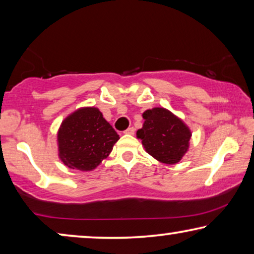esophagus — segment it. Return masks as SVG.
I'll return each mask as SVG.
<instances>
[{
  "label": "esophagus",
  "mask_w": 254,
  "mask_h": 254,
  "mask_svg": "<svg viewBox=\"0 0 254 254\" xmlns=\"http://www.w3.org/2000/svg\"><path fill=\"white\" fill-rule=\"evenodd\" d=\"M134 128L133 127H128V128H127L126 131H124V133L126 134H130V135H132V134H134Z\"/></svg>",
  "instance_id": "obj_1"
}]
</instances>
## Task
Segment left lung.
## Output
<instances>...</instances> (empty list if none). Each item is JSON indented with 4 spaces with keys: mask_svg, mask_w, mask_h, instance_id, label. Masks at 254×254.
<instances>
[{
    "mask_svg": "<svg viewBox=\"0 0 254 254\" xmlns=\"http://www.w3.org/2000/svg\"><path fill=\"white\" fill-rule=\"evenodd\" d=\"M144 122L136 138L149 155L166 165L178 164L190 148L191 128L182 119L164 107L143 112Z\"/></svg>",
    "mask_w": 254,
    "mask_h": 254,
    "instance_id": "8db88e82",
    "label": "left lung"
}]
</instances>
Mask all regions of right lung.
<instances>
[{"mask_svg": "<svg viewBox=\"0 0 254 254\" xmlns=\"http://www.w3.org/2000/svg\"><path fill=\"white\" fill-rule=\"evenodd\" d=\"M119 139L99 108L80 107L67 115L59 127V159L71 170L94 171L110 156Z\"/></svg>", "mask_w": 254, "mask_h": 254, "instance_id": "1", "label": "right lung"}]
</instances>
